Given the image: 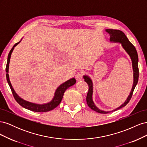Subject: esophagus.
I'll use <instances>...</instances> for the list:
<instances>
[{
    "mask_svg": "<svg viewBox=\"0 0 147 147\" xmlns=\"http://www.w3.org/2000/svg\"><path fill=\"white\" fill-rule=\"evenodd\" d=\"M83 78V74L82 72H78L75 75V78H76L77 81H81Z\"/></svg>",
    "mask_w": 147,
    "mask_h": 147,
    "instance_id": "obj_1",
    "label": "esophagus"
}]
</instances>
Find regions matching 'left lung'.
<instances>
[{
  "mask_svg": "<svg viewBox=\"0 0 147 147\" xmlns=\"http://www.w3.org/2000/svg\"><path fill=\"white\" fill-rule=\"evenodd\" d=\"M105 32L109 34L110 35V41L112 43H120L123 50L126 51V53L129 56L132 62V67L133 70V83L131 88V92L127 97L126 100L124 101L123 104L118 107L112 111H105L103 110L99 109L94 104L92 99L93 95V82L91 77L88 75H84L83 78L85 82L87 83L89 86L88 92L86 96V102L88 105L90 107L92 110L100 113H108L117 110L118 109H121L123 107L126 106L129 102L131 97L132 96L133 91L137 85L138 80H139V67H138V62H139V58H138L137 52L134 46L129 41L128 38L126 36V35L121 30L117 29H105Z\"/></svg>",
  "mask_w": 147,
  "mask_h": 147,
  "instance_id": "left-lung-1",
  "label": "left lung"
}]
</instances>
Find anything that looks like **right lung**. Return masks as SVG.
Wrapping results in <instances>:
<instances>
[{
    "label": "right lung",
    "mask_w": 147,
    "mask_h": 147,
    "mask_svg": "<svg viewBox=\"0 0 147 147\" xmlns=\"http://www.w3.org/2000/svg\"><path fill=\"white\" fill-rule=\"evenodd\" d=\"M21 38V40L15 44V45L13 47L11 48V50H10L9 54H8V59H7V66H6V77H7V82L9 84V86L10 87V89L12 92V94L14 96L15 99L16 101L21 106L23 107L28 109L29 110L33 111V112H48V111L52 110L54 109H55L56 107L58 105L62 100V99H63V97L64 96V93L65 91L66 90L73 86L74 84L76 83V80H75V78H72L69 80H68L67 81L65 82L64 83H62L60 86L57 88V89L55 91L54 96H53V99L51 100L50 102H47V103L45 104H35L33 103V102H30L29 101L23 99H22L21 97H20L17 94V93L15 92V91L13 89L10 80V78H9V75H8V70H9V64H10V58H11V53L14 50L15 47L18 45V44L21 42L22 40Z\"/></svg>",
    "instance_id": "obj_1"
}]
</instances>
